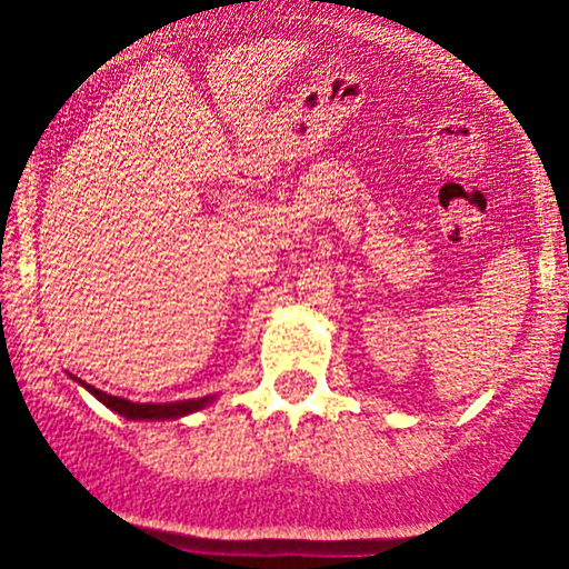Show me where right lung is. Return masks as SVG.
I'll return each instance as SVG.
<instances>
[{
  "mask_svg": "<svg viewBox=\"0 0 569 569\" xmlns=\"http://www.w3.org/2000/svg\"><path fill=\"white\" fill-rule=\"evenodd\" d=\"M67 375L69 380L82 385L90 396H96L103 407L117 411V415L126 417V420H179V417L192 415V411L206 409L208 403L217 401V396H202V398H189V401H171V403H133L128 401V398L103 393V390H98L93 385L80 380V377H74L71 371H67Z\"/></svg>",
  "mask_w": 569,
  "mask_h": 569,
  "instance_id": "add662e5",
  "label": "right lung"
}]
</instances>
